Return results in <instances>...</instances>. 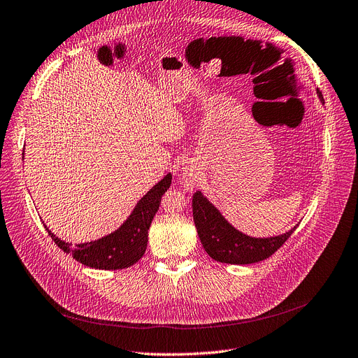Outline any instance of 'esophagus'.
Wrapping results in <instances>:
<instances>
[{"label": "esophagus", "instance_id": "1", "mask_svg": "<svg viewBox=\"0 0 358 358\" xmlns=\"http://www.w3.org/2000/svg\"><path fill=\"white\" fill-rule=\"evenodd\" d=\"M180 179H182V185H183L187 190H192V189L195 187V185H196V175H195L194 171H190V169H185V171L182 172Z\"/></svg>", "mask_w": 358, "mask_h": 358}]
</instances>
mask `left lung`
<instances>
[{"label": "left lung", "mask_w": 358, "mask_h": 358, "mask_svg": "<svg viewBox=\"0 0 358 358\" xmlns=\"http://www.w3.org/2000/svg\"><path fill=\"white\" fill-rule=\"evenodd\" d=\"M317 94L324 104V97L317 89ZM194 221L199 239L208 255L222 264H254L269 258L296 229L269 238H252L234 228L224 215L212 205L201 190L195 192L192 199Z\"/></svg>", "instance_id": "left-lung-1"}]
</instances>
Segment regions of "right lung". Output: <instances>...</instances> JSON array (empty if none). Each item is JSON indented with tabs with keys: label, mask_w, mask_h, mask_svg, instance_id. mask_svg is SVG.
<instances>
[{
	"label": "right lung",
	"mask_w": 358,
	"mask_h": 358,
	"mask_svg": "<svg viewBox=\"0 0 358 358\" xmlns=\"http://www.w3.org/2000/svg\"><path fill=\"white\" fill-rule=\"evenodd\" d=\"M172 183V173H168L157 182L148 194L137 202L129 217L120 225L119 229L100 239L71 243L62 241L54 235L45 225L48 235L57 243L60 250L70 254L76 261L86 266L96 269H123L129 268L139 261L148 246V231L156 215L162 195L169 189Z\"/></svg>",
	"instance_id": "obj_1"
}]
</instances>
